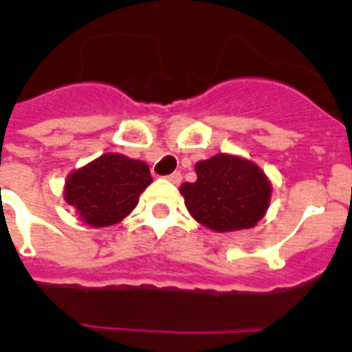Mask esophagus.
I'll list each match as a JSON object with an SVG mask.
<instances>
[{
    "instance_id": "esophagus-1",
    "label": "esophagus",
    "mask_w": 352,
    "mask_h": 352,
    "mask_svg": "<svg viewBox=\"0 0 352 352\" xmlns=\"http://www.w3.org/2000/svg\"><path fill=\"white\" fill-rule=\"evenodd\" d=\"M167 179H169L170 183H179L182 182V173H179V170H176V173L169 174V176H167Z\"/></svg>"
}]
</instances>
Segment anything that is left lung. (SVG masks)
<instances>
[{
    "label": "left lung",
    "mask_w": 352,
    "mask_h": 352,
    "mask_svg": "<svg viewBox=\"0 0 352 352\" xmlns=\"http://www.w3.org/2000/svg\"><path fill=\"white\" fill-rule=\"evenodd\" d=\"M197 182L183 183L186 210L217 232L250 229L264 217L272 183L254 162L232 155H214L195 164Z\"/></svg>",
    "instance_id": "8db88e82"
}]
</instances>
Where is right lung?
Returning a JSON list of instances; mask_svg holds the SVG:
<instances>
[{
	"label": "right lung",
	"mask_w": 352,
	"mask_h": 352,
	"mask_svg": "<svg viewBox=\"0 0 352 352\" xmlns=\"http://www.w3.org/2000/svg\"><path fill=\"white\" fill-rule=\"evenodd\" d=\"M149 183L148 164L105 153L68 176L65 201L88 226H113L138 206L139 195Z\"/></svg>",
	"instance_id": "add662e5"
}]
</instances>
